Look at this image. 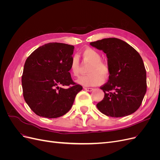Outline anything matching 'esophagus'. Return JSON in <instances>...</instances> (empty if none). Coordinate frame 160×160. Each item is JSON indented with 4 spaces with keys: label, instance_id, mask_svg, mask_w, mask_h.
Wrapping results in <instances>:
<instances>
[{
    "label": "esophagus",
    "instance_id": "34e87169",
    "mask_svg": "<svg viewBox=\"0 0 160 160\" xmlns=\"http://www.w3.org/2000/svg\"><path fill=\"white\" fill-rule=\"evenodd\" d=\"M84 89L87 91H92L93 90V88H84Z\"/></svg>",
    "mask_w": 160,
    "mask_h": 160
}]
</instances>
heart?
Wrapping results in <instances>:
<instances>
[{
    "label": "heart",
    "instance_id": "obj_1",
    "mask_svg": "<svg viewBox=\"0 0 160 160\" xmlns=\"http://www.w3.org/2000/svg\"><path fill=\"white\" fill-rule=\"evenodd\" d=\"M83 59L91 62V65L88 69L89 74L81 76L77 80L80 85L86 87L96 86L103 83L104 82V76L108 77L109 72L108 65L105 62L101 61L102 57L101 53L92 48H87L81 52ZM79 62L77 56H73L71 59L69 63V71L71 74L77 77L79 73Z\"/></svg>",
    "mask_w": 160,
    "mask_h": 160
}]
</instances>
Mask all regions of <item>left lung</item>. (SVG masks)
Masks as SVG:
<instances>
[{
  "instance_id": "8db88e82",
  "label": "left lung",
  "mask_w": 160,
  "mask_h": 160,
  "mask_svg": "<svg viewBox=\"0 0 160 160\" xmlns=\"http://www.w3.org/2000/svg\"><path fill=\"white\" fill-rule=\"evenodd\" d=\"M108 57L109 80L100 89L103 99L97 104L101 113L112 118L127 116L136 111L147 91L146 71L142 58L134 48L117 38L90 42Z\"/></svg>"
}]
</instances>
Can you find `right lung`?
Returning <instances> with one entry per match:
<instances>
[{
	"label": "right lung",
	"instance_id": "obj_1",
	"mask_svg": "<svg viewBox=\"0 0 160 160\" xmlns=\"http://www.w3.org/2000/svg\"><path fill=\"white\" fill-rule=\"evenodd\" d=\"M74 48L65 43L49 42L34 51L25 61L22 75L23 97L40 117L57 118L65 115L83 89L72 80L69 72Z\"/></svg>",
	"mask_w": 160,
	"mask_h": 160
}]
</instances>
